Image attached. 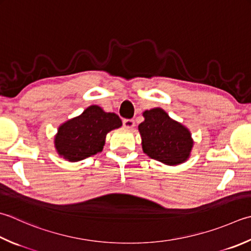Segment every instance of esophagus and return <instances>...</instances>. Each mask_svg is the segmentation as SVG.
I'll use <instances>...</instances> for the list:
<instances>
[{
  "label": "esophagus",
  "mask_w": 251,
  "mask_h": 251,
  "mask_svg": "<svg viewBox=\"0 0 251 251\" xmlns=\"http://www.w3.org/2000/svg\"><path fill=\"white\" fill-rule=\"evenodd\" d=\"M123 125H124L126 128H132V127L135 126V122H134V120L125 119L124 121H123Z\"/></svg>",
  "instance_id": "1"
}]
</instances>
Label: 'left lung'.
Segmentation results:
<instances>
[{
  "label": "left lung",
  "mask_w": 251,
  "mask_h": 251,
  "mask_svg": "<svg viewBox=\"0 0 251 251\" xmlns=\"http://www.w3.org/2000/svg\"><path fill=\"white\" fill-rule=\"evenodd\" d=\"M142 115L145 121L138 129L147 155L166 165H178L188 160L194 146L188 128L172 120L161 107L147 110Z\"/></svg>",
  "instance_id": "8db88e82"
}]
</instances>
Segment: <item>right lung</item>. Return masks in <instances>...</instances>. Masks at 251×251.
<instances>
[{
    "instance_id": "right-lung-1",
    "label": "right lung",
    "mask_w": 251,
    "mask_h": 251,
    "mask_svg": "<svg viewBox=\"0 0 251 251\" xmlns=\"http://www.w3.org/2000/svg\"><path fill=\"white\" fill-rule=\"evenodd\" d=\"M121 126L122 121L115 113L90 105L79 116L58 127L54 145L63 159L77 162L101 152L107 132Z\"/></svg>"
}]
</instances>
